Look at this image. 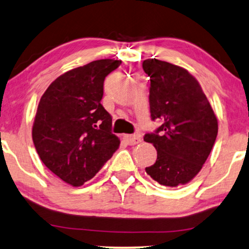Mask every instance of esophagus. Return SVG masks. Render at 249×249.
<instances>
[{
  "mask_svg": "<svg viewBox=\"0 0 249 249\" xmlns=\"http://www.w3.org/2000/svg\"><path fill=\"white\" fill-rule=\"evenodd\" d=\"M124 139L127 141L128 144L130 145H134V144H139L142 142V136L139 134H135V135H124Z\"/></svg>",
  "mask_w": 249,
  "mask_h": 249,
  "instance_id": "esophagus-1",
  "label": "esophagus"
}]
</instances>
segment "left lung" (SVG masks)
<instances>
[{
    "mask_svg": "<svg viewBox=\"0 0 249 249\" xmlns=\"http://www.w3.org/2000/svg\"><path fill=\"white\" fill-rule=\"evenodd\" d=\"M150 77V112L162 124L145 142L157 150V160L145 172L165 187L186 185L209 157L218 121L197 79L182 67L157 59L143 61Z\"/></svg>",
    "mask_w": 249,
    "mask_h": 249,
    "instance_id": "8db88e82",
    "label": "left lung"
}]
</instances>
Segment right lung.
Segmentation results:
<instances>
[{"mask_svg": "<svg viewBox=\"0 0 249 249\" xmlns=\"http://www.w3.org/2000/svg\"><path fill=\"white\" fill-rule=\"evenodd\" d=\"M120 60H97L64 72L39 101L32 139L40 159L72 187L91 180L119 148L101 105L105 77Z\"/></svg>", "mask_w": 249, "mask_h": 249, "instance_id": "obj_1", "label": "right lung"}]
</instances>
